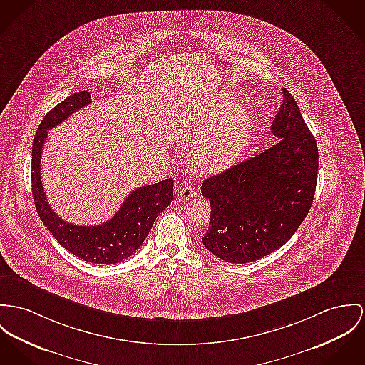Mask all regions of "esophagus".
<instances>
[{
    "label": "esophagus",
    "mask_w": 365,
    "mask_h": 365,
    "mask_svg": "<svg viewBox=\"0 0 365 365\" xmlns=\"http://www.w3.org/2000/svg\"><path fill=\"white\" fill-rule=\"evenodd\" d=\"M195 195V189H193V186H190V185H186V186H183L179 192H178V195L176 196L179 197L182 201H187V200H190L192 197Z\"/></svg>",
    "instance_id": "obj_1"
}]
</instances>
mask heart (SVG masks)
Returning a JSON list of instances; mask_svg holds the SVG:
<instances>
[{
    "label": "heart",
    "instance_id": "b5f03b06",
    "mask_svg": "<svg viewBox=\"0 0 365 365\" xmlns=\"http://www.w3.org/2000/svg\"><path fill=\"white\" fill-rule=\"evenodd\" d=\"M175 132L183 139L193 138L187 154L197 169L217 172L242 155L249 122L245 110L229 94H222L180 119Z\"/></svg>",
    "mask_w": 365,
    "mask_h": 365
}]
</instances>
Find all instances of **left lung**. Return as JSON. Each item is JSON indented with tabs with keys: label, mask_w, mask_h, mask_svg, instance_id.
Here are the masks:
<instances>
[{
	"label": "left lung",
	"mask_w": 365,
	"mask_h": 365,
	"mask_svg": "<svg viewBox=\"0 0 365 365\" xmlns=\"http://www.w3.org/2000/svg\"><path fill=\"white\" fill-rule=\"evenodd\" d=\"M271 125L277 143L261 154L205 179L211 204L202 245L226 262L245 264L282 247L309 214L317 186L318 148L293 96Z\"/></svg>",
	"instance_id": "left-lung-1"
}]
</instances>
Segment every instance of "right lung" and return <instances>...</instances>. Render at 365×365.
Instances as JSON below:
<instances>
[{"mask_svg": "<svg viewBox=\"0 0 365 365\" xmlns=\"http://www.w3.org/2000/svg\"><path fill=\"white\" fill-rule=\"evenodd\" d=\"M90 103V93L79 91L65 98L43 118L31 148V192L38 217L62 247L83 261L108 265L126 259L140 249L155 218L170 204L173 186L172 179H164L135 189L113 218L104 224L79 226L61 220L50 207L41 183V151L48 130Z\"/></svg>", "mask_w": 365, "mask_h": 365, "instance_id": "obj_1", "label": "right lung"}]
</instances>
